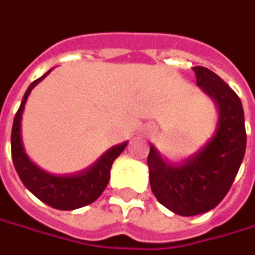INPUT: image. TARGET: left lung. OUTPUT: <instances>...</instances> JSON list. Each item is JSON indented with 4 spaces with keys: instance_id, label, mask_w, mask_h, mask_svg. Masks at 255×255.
Here are the masks:
<instances>
[{
    "instance_id": "obj_1",
    "label": "left lung",
    "mask_w": 255,
    "mask_h": 255,
    "mask_svg": "<svg viewBox=\"0 0 255 255\" xmlns=\"http://www.w3.org/2000/svg\"><path fill=\"white\" fill-rule=\"evenodd\" d=\"M196 83L218 104L215 135L193 157L173 164L150 145L147 164L150 186L161 205L177 215L193 217L221 202L240 170L246 154L247 132L240 97L212 70L195 66Z\"/></svg>"
}]
</instances>
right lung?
<instances>
[{
  "label": "right lung",
  "mask_w": 255,
  "mask_h": 255,
  "mask_svg": "<svg viewBox=\"0 0 255 255\" xmlns=\"http://www.w3.org/2000/svg\"><path fill=\"white\" fill-rule=\"evenodd\" d=\"M47 73H44L41 78H38L37 81L31 83L24 94L21 105L15 114L12 123L11 156H12L14 167L24 186L34 196H37L41 202L52 206L54 209L72 211L86 206L101 196V193L104 192V189L110 182V173L114 160L124 151L127 142L114 145L113 148H110L105 154L98 158L97 163L92 164L89 169L68 176H54L38 169L34 163H31L30 158L24 153L23 142H21V115H23L27 97L30 95L31 89L41 79H44Z\"/></svg>",
  "instance_id": "right-lung-1"
}]
</instances>
